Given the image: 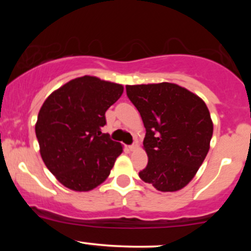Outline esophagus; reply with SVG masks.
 Returning <instances> with one entry per match:
<instances>
[{
    "mask_svg": "<svg viewBox=\"0 0 251 251\" xmlns=\"http://www.w3.org/2000/svg\"><path fill=\"white\" fill-rule=\"evenodd\" d=\"M137 149H138V142L137 140H134V142L129 145V150H131V151H134V150H137Z\"/></svg>",
    "mask_w": 251,
    "mask_h": 251,
    "instance_id": "obj_1",
    "label": "esophagus"
}]
</instances>
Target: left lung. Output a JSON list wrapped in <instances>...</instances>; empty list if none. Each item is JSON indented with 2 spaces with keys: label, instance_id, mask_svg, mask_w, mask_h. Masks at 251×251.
<instances>
[{
  "label": "left lung",
  "instance_id": "1",
  "mask_svg": "<svg viewBox=\"0 0 251 251\" xmlns=\"http://www.w3.org/2000/svg\"><path fill=\"white\" fill-rule=\"evenodd\" d=\"M126 93L146 128L149 163L139 177L163 192L184 188L209 151L214 126L205 102L170 82L127 85Z\"/></svg>",
  "mask_w": 251,
  "mask_h": 251
}]
</instances>
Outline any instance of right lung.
Returning <instances> with one entry per match:
<instances>
[{"label": "right lung", "mask_w": 251, "mask_h": 251, "mask_svg": "<svg viewBox=\"0 0 251 251\" xmlns=\"http://www.w3.org/2000/svg\"><path fill=\"white\" fill-rule=\"evenodd\" d=\"M123 92L119 83L85 75L71 80L43 102L35 125L40 153L66 188L89 191L108 177L123 148L101 128L106 111Z\"/></svg>", "instance_id": "obj_1"}]
</instances>
